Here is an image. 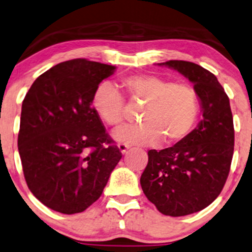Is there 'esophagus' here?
I'll return each instance as SVG.
<instances>
[{"label":"esophagus","mask_w":252,"mask_h":252,"mask_svg":"<svg viewBox=\"0 0 252 252\" xmlns=\"http://www.w3.org/2000/svg\"><path fill=\"white\" fill-rule=\"evenodd\" d=\"M117 146H119L121 154H126V150L130 148V145L126 144V143H119V145H117Z\"/></svg>","instance_id":"1"}]
</instances>
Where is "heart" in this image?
I'll return each mask as SVG.
<instances>
[{
	"mask_svg": "<svg viewBox=\"0 0 252 252\" xmlns=\"http://www.w3.org/2000/svg\"><path fill=\"white\" fill-rule=\"evenodd\" d=\"M130 102L144 104L137 126L117 130L115 138L130 144L172 146L183 142L195 128L200 116V97L195 88L176 84L154 74H131L121 78ZM93 108L107 126L119 128L126 119V101L115 86L102 82L93 95Z\"/></svg>",
	"mask_w": 252,
	"mask_h": 252,
	"instance_id": "obj_1",
	"label": "heart"
}]
</instances>
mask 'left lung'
I'll list each match as a JSON object with an SVG mask.
<instances>
[{
    "label": "left lung",
    "mask_w": 252,
    "mask_h": 252,
    "mask_svg": "<svg viewBox=\"0 0 252 252\" xmlns=\"http://www.w3.org/2000/svg\"><path fill=\"white\" fill-rule=\"evenodd\" d=\"M159 65L177 69L193 82L202 120L183 142L150 150L141 186L161 214L185 216L211 205L223 189L234 154V122L228 95L213 73L184 60Z\"/></svg>",
    "instance_id": "8db88e82"
}]
</instances>
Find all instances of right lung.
Returning <instances> with one entry per match:
<instances>
[{
  "mask_svg": "<svg viewBox=\"0 0 252 252\" xmlns=\"http://www.w3.org/2000/svg\"><path fill=\"white\" fill-rule=\"evenodd\" d=\"M115 66L60 63L38 76L22 104L18 152L31 193L63 214L84 212L122 158L93 108L95 89Z\"/></svg>",
  "mask_w": 252,
  "mask_h": 252,
  "instance_id": "add662e5",
  "label": "right lung"
}]
</instances>
